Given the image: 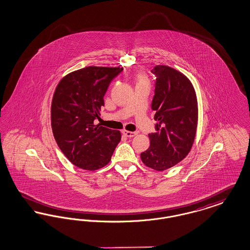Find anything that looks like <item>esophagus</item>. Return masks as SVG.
<instances>
[{
	"instance_id": "34e87169",
	"label": "esophagus",
	"mask_w": 250,
	"mask_h": 250,
	"mask_svg": "<svg viewBox=\"0 0 250 250\" xmlns=\"http://www.w3.org/2000/svg\"><path fill=\"white\" fill-rule=\"evenodd\" d=\"M122 133L125 136V137H128V138H133L135 137L138 133L137 132H132V131L123 130Z\"/></svg>"
}]
</instances>
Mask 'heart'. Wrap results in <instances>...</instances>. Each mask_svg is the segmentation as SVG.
<instances>
[{"instance_id":"heart-1","label":"heart","mask_w":250,"mask_h":250,"mask_svg":"<svg viewBox=\"0 0 250 250\" xmlns=\"http://www.w3.org/2000/svg\"><path fill=\"white\" fill-rule=\"evenodd\" d=\"M136 79H137V84L148 83V80H147V78H146V76L144 74L139 73L137 75Z\"/></svg>"}]
</instances>
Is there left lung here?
<instances>
[{"mask_svg":"<svg viewBox=\"0 0 250 250\" xmlns=\"http://www.w3.org/2000/svg\"><path fill=\"white\" fill-rule=\"evenodd\" d=\"M152 109L155 133L149 134L150 146L141 154L144 165L157 171L175 166L190 152L198 125V101L187 76L167 65L158 64Z\"/></svg>","mask_w":250,"mask_h":250,"instance_id":"left-lung-1","label":"left lung"}]
</instances>
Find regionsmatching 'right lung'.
Masks as SVG:
<instances>
[{"instance_id": "1", "label": "right lung", "mask_w": 250, "mask_h": 250, "mask_svg": "<svg viewBox=\"0 0 250 250\" xmlns=\"http://www.w3.org/2000/svg\"><path fill=\"white\" fill-rule=\"evenodd\" d=\"M123 67L88 66L64 76L52 97L50 119L54 139L73 165L96 170L110 161L121 132L95 125L110 82Z\"/></svg>"}]
</instances>
